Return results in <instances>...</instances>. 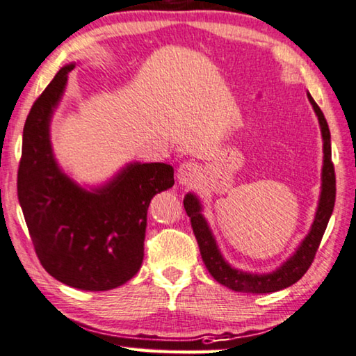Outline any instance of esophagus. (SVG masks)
<instances>
[{
    "label": "esophagus",
    "mask_w": 356,
    "mask_h": 356,
    "mask_svg": "<svg viewBox=\"0 0 356 356\" xmlns=\"http://www.w3.org/2000/svg\"><path fill=\"white\" fill-rule=\"evenodd\" d=\"M199 175H200V168L195 165V163L184 162L178 167L177 178H178V183L181 184H193L197 181Z\"/></svg>",
    "instance_id": "34e87169"
}]
</instances>
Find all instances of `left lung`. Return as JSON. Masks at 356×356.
<instances>
[{
    "label": "left lung",
    "instance_id": "obj_1",
    "mask_svg": "<svg viewBox=\"0 0 356 356\" xmlns=\"http://www.w3.org/2000/svg\"><path fill=\"white\" fill-rule=\"evenodd\" d=\"M313 109H315L319 127H321L323 136V172H321V195H319L318 210L313 220L310 233L302 241L289 260L284 261L276 271L266 273V275H252L245 273L226 264L223 255L216 245L212 231H210L207 221L202 215V207H200L199 199L194 194H186L183 204L188 216L191 218V226H193L194 236L197 239L200 255L210 275L213 276L220 284H223L236 292H247V293H268L284 289V287L292 286L300 277L305 275L308 268L313 264L319 242L323 239L324 231L331 218L334 202H336V173H334V163L331 159V133L324 114L319 109L315 99L308 95Z\"/></svg>",
    "mask_w": 356,
    "mask_h": 356
}]
</instances>
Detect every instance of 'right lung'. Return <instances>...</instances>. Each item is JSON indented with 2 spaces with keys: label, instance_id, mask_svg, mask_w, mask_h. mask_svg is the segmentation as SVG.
I'll use <instances>...</instances> for the list:
<instances>
[{
  "label": "right lung",
  "instance_id": "add662e5",
  "mask_svg": "<svg viewBox=\"0 0 356 356\" xmlns=\"http://www.w3.org/2000/svg\"><path fill=\"white\" fill-rule=\"evenodd\" d=\"M64 65L33 102L24 127L17 195L40 264L56 280L81 291H109L141 268L147 207L173 186L167 163H128L104 186L86 191L56 162L49 123L64 95Z\"/></svg>",
  "mask_w": 356,
  "mask_h": 356
}]
</instances>
